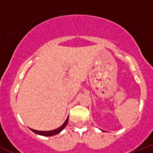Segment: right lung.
Masks as SVG:
<instances>
[{
    "mask_svg": "<svg viewBox=\"0 0 153 153\" xmlns=\"http://www.w3.org/2000/svg\"><path fill=\"white\" fill-rule=\"evenodd\" d=\"M68 120H69V117H68L67 119L66 120V121L63 123V124L61 126L59 127L58 128H56V129L52 130V131H37V130L32 129V128H30V129L32 131H33L34 133H36V134H39V135L53 136V135H55V134H57L58 133H60V131H63V130L64 129V128L66 126V125H67Z\"/></svg>",
    "mask_w": 153,
    "mask_h": 153,
    "instance_id": "add662e5",
    "label": "right lung"
}]
</instances>
